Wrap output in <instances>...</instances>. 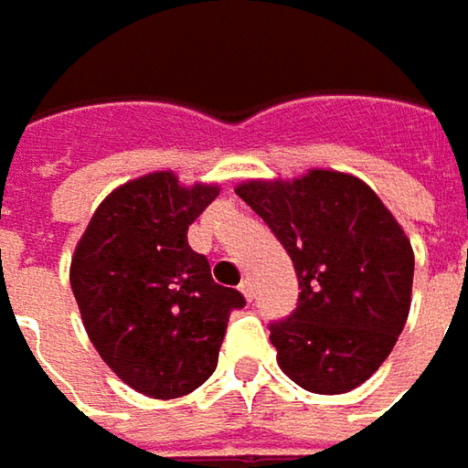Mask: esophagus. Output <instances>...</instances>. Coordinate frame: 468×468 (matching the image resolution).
I'll list each match as a JSON object with an SVG mask.
<instances>
[{"mask_svg": "<svg viewBox=\"0 0 468 468\" xmlns=\"http://www.w3.org/2000/svg\"><path fill=\"white\" fill-rule=\"evenodd\" d=\"M240 292H243V298L249 300H253V295H256V290H253V282H250V280H243V282H240Z\"/></svg>", "mask_w": 468, "mask_h": 468, "instance_id": "1", "label": "esophagus"}]
</instances>
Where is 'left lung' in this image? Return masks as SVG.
I'll list each match as a JSON object with an SVG mask.
<instances>
[{
    "mask_svg": "<svg viewBox=\"0 0 468 468\" xmlns=\"http://www.w3.org/2000/svg\"><path fill=\"white\" fill-rule=\"evenodd\" d=\"M235 194L290 253L298 308L269 326L277 363L311 394H346L378 370L404 331L414 250L378 194L357 176L314 168L250 178Z\"/></svg>",
    "mask_w": 468,
    "mask_h": 468,
    "instance_id": "obj_1",
    "label": "left lung"
}]
</instances>
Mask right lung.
Listing matches in <instances>:
<instances>
[{"instance_id": "1", "label": "right lung", "mask_w": 468, "mask_h": 468, "mask_svg": "<svg viewBox=\"0 0 468 468\" xmlns=\"http://www.w3.org/2000/svg\"><path fill=\"white\" fill-rule=\"evenodd\" d=\"M218 184L186 186L154 170L113 188L77 240L69 282L103 363L150 399H178L218 367L238 290L212 280L188 246V225L218 199Z\"/></svg>"}]
</instances>
